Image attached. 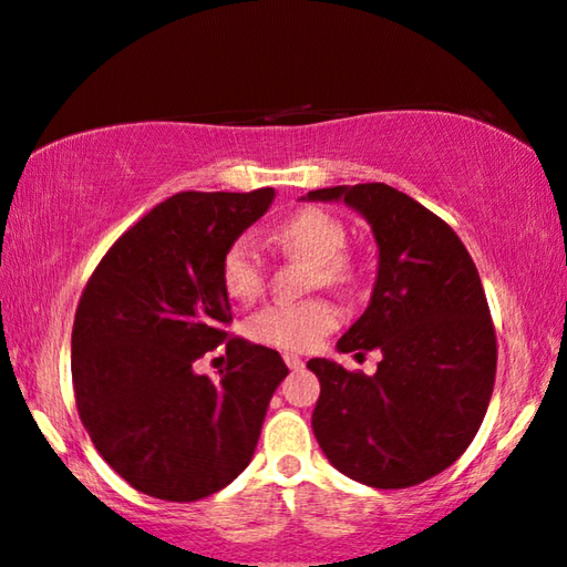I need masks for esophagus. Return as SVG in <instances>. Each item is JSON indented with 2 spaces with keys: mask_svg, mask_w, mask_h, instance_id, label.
Returning <instances> with one entry per match:
<instances>
[{
  "mask_svg": "<svg viewBox=\"0 0 567 567\" xmlns=\"http://www.w3.org/2000/svg\"><path fill=\"white\" fill-rule=\"evenodd\" d=\"M285 364L290 367V370H302V367H306V362H302L298 354H285Z\"/></svg>",
  "mask_w": 567,
  "mask_h": 567,
  "instance_id": "esophagus-1",
  "label": "esophagus"
}]
</instances>
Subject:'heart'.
<instances>
[{
  "label": "heart",
  "mask_w": 567,
  "mask_h": 567,
  "mask_svg": "<svg viewBox=\"0 0 567 567\" xmlns=\"http://www.w3.org/2000/svg\"><path fill=\"white\" fill-rule=\"evenodd\" d=\"M272 244L313 265L310 285L341 287L352 280V261L344 254L347 230L333 215L306 207L285 218L272 230ZM220 282L230 300H257L267 282L265 259L249 236L236 238L220 257ZM339 310L329 300L313 298L302 302H272L251 318L249 331L261 344L306 352L326 333L337 329Z\"/></svg>",
  "instance_id": "heart-1"
}]
</instances>
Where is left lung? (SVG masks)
<instances>
[{"instance_id":"obj_1","label":"left lung","mask_w":567,"mask_h":567,"mask_svg":"<svg viewBox=\"0 0 567 567\" xmlns=\"http://www.w3.org/2000/svg\"><path fill=\"white\" fill-rule=\"evenodd\" d=\"M302 200L354 207L380 254L370 306L337 344L380 349L378 372L310 360L321 380L313 434L352 481L411 488L450 467L488 411L498 349L481 275L440 215L382 182L313 189Z\"/></svg>"}]
</instances>
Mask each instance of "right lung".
Listing matches in <instances>:
<instances>
[{
  "mask_svg": "<svg viewBox=\"0 0 567 567\" xmlns=\"http://www.w3.org/2000/svg\"><path fill=\"white\" fill-rule=\"evenodd\" d=\"M272 200V187L174 195L110 246L84 287L71 331L79 419L102 460L146 496H213L257 450L287 367L223 329L220 257ZM220 343L221 380L197 375L194 360Z\"/></svg>",
  "mask_w": 567,
  "mask_h": 567,
  "instance_id": "obj_1",
  "label": "right lung"
}]
</instances>
